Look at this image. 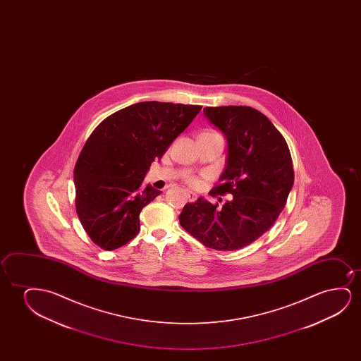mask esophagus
<instances>
[{"label": "esophagus", "instance_id": "1", "mask_svg": "<svg viewBox=\"0 0 361 361\" xmlns=\"http://www.w3.org/2000/svg\"><path fill=\"white\" fill-rule=\"evenodd\" d=\"M185 193H186V197L188 198L190 202H195L197 200V195L193 193L192 191H185Z\"/></svg>", "mask_w": 361, "mask_h": 361}]
</instances>
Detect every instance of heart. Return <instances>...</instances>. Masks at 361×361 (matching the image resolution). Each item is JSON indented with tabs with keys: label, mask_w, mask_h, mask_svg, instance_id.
Wrapping results in <instances>:
<instances>
[{
	"label": "heart",
	"mask_w": 361,
	"mask_h": 361,
	"mask_svg": "<svg viewBox=\"0 0 361 361\" xmlns=\"http://www.w3.org/2000/svg\"><path fill=\"white\" fill-rule=\"evenodd\" d=\"M186 181L191 188H198L202 186V180L197 176H190Z\"/></svg>",
	"instance_id": "obj_1"
}]
</instances>
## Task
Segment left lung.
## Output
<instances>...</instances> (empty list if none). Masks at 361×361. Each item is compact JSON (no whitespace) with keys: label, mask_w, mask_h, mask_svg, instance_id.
<instances>
[{"label":"left lung","mask_w":361,"mask_h":361,"mask_svg":"<svg viewBox=\"0 0 361 361\" xmlns=\"http://www.w3.org/2000/svg\"><path fill=\"white\" fill-rule=\"evenodd\" d=\"M203 114L228 143L227 165L209 195H232L218 207L198 198L186 203L181 227L204 247L237 250L267 232L286 204L295 173L286 140L265 114L247 106L206 107Z\"/></svg>","instance_id":"8db88e82"}]
</instances>
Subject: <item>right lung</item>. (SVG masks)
I'll return each mask as SVG.
<instances>
[{"label": "right lung", "instance_id": "1", "mask_svg": "<svg viewBox=\"0 0 361 361\" xmlns=\"http://www.w3.org/2000/svg\"><path fill=\"white\" fill-rule=\"evenodd\" d=\"M202 106L139 102L119 109L94 128L75 164V206L91 240L104 250L130 242L139 214L160 195L143 180Z\"/></svg>", "mask_w": 361, "mask_h": 361}]
</instances>
